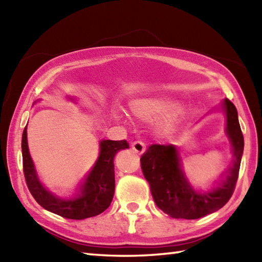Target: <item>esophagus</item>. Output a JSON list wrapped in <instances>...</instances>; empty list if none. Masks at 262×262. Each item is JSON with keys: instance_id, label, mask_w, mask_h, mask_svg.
Listing matches in <instances>:
<instances>
[{"instance_id": "obj_1", "label": "esophagus", "mask_w": 262, "mask_h": 262, "mask_svg": "<svg viewBox=\"0 0 262 262\" xmlns=\"http://www.w3.org/2000/svg\"><path fill=\"white\" fill-rule=\"evenodd\" d=\"M132 148H133V151H134L135 153L141 155V154H143L144 152H145L146 146H145V144H144L143 142L136 141V142H134V143L132 144Z\"/></svg>"}]
</instances>
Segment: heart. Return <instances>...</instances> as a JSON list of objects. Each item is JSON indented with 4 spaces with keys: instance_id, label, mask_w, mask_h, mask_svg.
Listing matches in <instances>:
<instances>
[{
    "instance_id": "obj_1",
    "label": "heart",
    "mask_w": 262,
    "mask_h": 262,
    "mask_svg": "<svg viewBox=\"0 0 262 262\" xmlns=\"http://www.w3.org/2000/svg\"><path fill=\"white\" fill-rule=\"evenodd\" d=\"M177 108V104L172 100L166 98H143L132 101L129 104V109L133 116L142 121H152L159 119L158 129L163 135L171 134L174 130L178 122L179 114L178 111L172 113ZM115 119H121V115L118 113L113 114Z\"/></svg>"
}]
</instances>
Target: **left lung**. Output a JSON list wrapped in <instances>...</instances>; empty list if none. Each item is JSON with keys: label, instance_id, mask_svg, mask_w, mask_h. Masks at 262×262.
Segmentation results:
<instances>
[{"label": "left lung", "instance_id": "1", "mask_svg": "<svg viewBox=\"0 0 262 262\" xmlns=\"http://www.w3.org/2000/svg\"><path fill=\"white\" fill-rule=\"evenodd\" d=\"M226 133L233 148V165L226 179L208 192L194 191L181 170L180 157L174 145L152 144L142 155L143 174L149 183L155 204L172 219L197 220L214 213L229 202L236 185L244 140L235 105L223 102Z\"/></svg>", "mask_w": 262, "mask_h": 262}]
</instances>
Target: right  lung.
<instances>
[{
  "label": "right lung",
  "mask_w": 262,
  "mask_h": 262,
  "mask_svg": "<svg viewBox=\"0 0 262 262\" xmlns=\"http://www.w3.org/2000/svg\"><path fill=\"white\" fill-rule=\"evenodd\" d=\"M22 163L24 174L32 197L45 209L69 220H84L103 213L113 202L115 193L116 154L129 148L127 141L100 142V154L92 171L80 188V193L71 199H62L47 191L39 181L29 154L27 142V127L22 134Z\"/></svg>",
  "instance_id": "1"
}]
</instances>
